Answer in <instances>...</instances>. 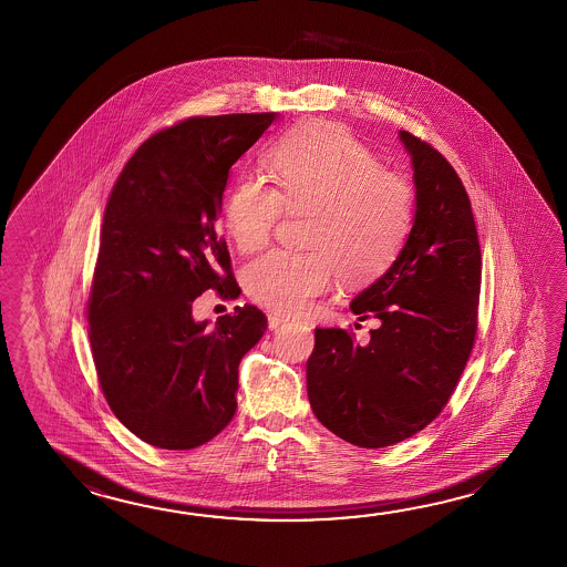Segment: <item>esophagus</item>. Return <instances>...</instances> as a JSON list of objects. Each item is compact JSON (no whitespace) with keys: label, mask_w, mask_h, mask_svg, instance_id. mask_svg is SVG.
Instances as JSON below:
<instances>
[{"label":"esophagus","mask_w":567,"mask_h":567,"mask_svg":"<svg viewBox=\"0 0 567 567\" xmlns=\"http://www.w3.org/2000/svg\"><path fill=\"white\" fill-rule=\"evenodd\" d=\"M285 323H287V319H285V317H280L277 312H268V329L277 331L278 327Z\"/></svg>","instance_id":"obj_1"}]
</instances>
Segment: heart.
<instances>
[{"mask_svg":"<svg viewBox=\"0 0 567 567\" xmlns=\"http://www.w3.org/2000/svg\"><path fill=\"white\" fill-rule=\"evenodd\" d=\"M277 185L243 179L224 204V226L236 248L255 255L268 246L282 214H307L309 252L275 250L246 268L252 301L280 315H302L336 285H368L400 255L414 218L404 175L346 127L315 121L292 128L266 155Z\"/></svg>","mask_w":567,"mask_h":567,"instance_id":"1","label":"heart"}]
</instances>
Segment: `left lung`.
<instances>
[{
	"label": "left lung",
	"mask_w": 567,
	"mask_h": 567,
	"mask_svg": "<svg viewBox=\"0 0 567 567\" xmlns=\"http://www.w3.org/2000/svg\"><path fill=\"white\" fill-rule=\"evenodd\" d=\"M412 157L416 214L385 275L351 301L380 321L370 343L346 329H315L307 392L339 439L383 449L414 436L449 404L473 351L481 244L471 199L444 155L400 131Z\"/></svg>",
	"instance_id": "left-lung-1"
}]
</instances>
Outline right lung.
<instances>
[{
    "label": "right lung",
    "instance_id": "add662e5",
    "mask_svg": "<svg viewBox=\"0 0 567 567\" xmlns=\"http://www.w3.org/2000/svg\"><path fill=\"white\" fill-rule=\"evenodd\" d=\"M277 116H192L163 128L133 153L104 208L89 339L113 414L151 446H202L236 412L238 365L265 336V312L244 305L209 327L192 305L209 289L240 295L216 231L221 194Z\"/></svg>",
    "mask_w": 567,
    "mask_h": 567
}]
</instances>
